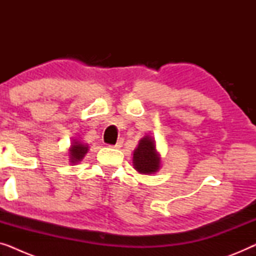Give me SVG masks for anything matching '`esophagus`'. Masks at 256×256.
I'll use <instances>...</instances> for the list:
<instances>
[{
	"mask_svg": "<svg viewBox=\"0 0 256 256\" xmlns=\"http://www.w3.org/2000/svg\"><path fill=\"white\" fill-rule=\"evenodd\" d=\"M122 143H124V140H118L116 144L110 146V148H114V149H118V148H121V146H122Z\"/></svg>",
	"mask_w": 256,
	"mask_h": 256,
	"instance_id": "1",
	"label": "esophagus"
}]
</instances>
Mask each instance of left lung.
<instances>
[{"label":"left lung","instance_id":"8db88e82","mask_svg":"<svg viewBox=\"0 0 256 256\" xmlns=\"http://www.w3.org/2000/svg\"><path fill=\"white\" fill-rule=\"evenodd\" d=\"M132 166L136 171L143 174H155L160 170V157L152 136H144L138 142V148L132 154Z\"/></svg>","mask_w":256,"mask_h":256}]
</instances>
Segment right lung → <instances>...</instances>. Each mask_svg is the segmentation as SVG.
I'll use <instances>...</instances> for the list:
<instances>
[{
    "mask_svg": "<svg viewBox=\"0 0 256 256\" xmlns=\"http://www.w3.org/2000/svg\"><path fill=\"white\" fill-rule=\"evenodd\" d=\"M88 152V146L85 143L78 141V140H73L71 148H70V162L78 163L82 160Z\"/></svg>",
    "mask_w": 256,
    "mask_h": 256,
    "instance_id": "right-lung-1",
    "label": "right lung"
}]
</instances>
